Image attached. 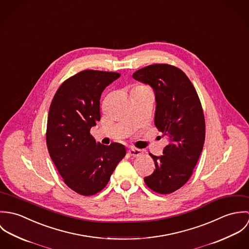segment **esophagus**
<instances>
[{"label":"esophagus","instance_id":"34e87169","mask_svg":"<svg viewBox=\"0 0 249 249\" xmlns=\"http://www.w3.org/2000/svg\"><path fill=\"white\" fill-rule=\"evenodd\" d=\"M127 152L131 156H138V155H140L142 153V150L138 149V148H135V147H129Z\"/></svg>","mask_w":249,"mask_h":249}]
</instances>
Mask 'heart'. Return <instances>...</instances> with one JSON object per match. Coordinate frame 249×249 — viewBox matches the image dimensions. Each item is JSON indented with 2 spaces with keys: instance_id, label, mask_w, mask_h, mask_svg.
Here are the masks:
<instances>
[{
  "instance_id": "b5f03b06",
  "label": "heart",
  "mask_w": 249,
  "mask_h": 249,
  "mask_svg": "<svg viewBox=\"0 0 249 249\" xmlns=\"http://www.w3.org/2000/svg\"><path fill=\"white\" fill-rule=\"evenodd\" d=\"M144 89H146V88L143 86H137L134 88V90H144Z\"/></svg>"
}]
</instances>
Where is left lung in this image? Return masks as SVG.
<instances>
[{"label": "left lung", "instance_id": "obj_1", "mask_svg": "<svg viewBox=\"0 0 249 249\" xmlns=\"http://www.w3.org/2000/svg\"><path fill=\"white\" fill-rule=\"evenodd\" d=\"M132 76L153 89L154 124L169 139L163 155L149 153L155 170L143 180L158 194L174 193L191 178L203 148L205 121L200 101L188 76L175 66L153 64Z\"/></svg>", "mask_w": 249, "mask_h": 249}]
</instances>
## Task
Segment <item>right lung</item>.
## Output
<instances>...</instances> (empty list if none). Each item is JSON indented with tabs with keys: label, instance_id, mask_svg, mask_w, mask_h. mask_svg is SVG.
I'll use <instances>...</instances> for the list:
<instances>
[{
	"label": "right lung",
	"instance_id": "add662e5",
	"mask_svg": "<svg viewBox=\"0 0 249 249\" xmlns=\"http://www.w3.org/2000/svg\"><path fill=\"white\" fill-rule=\"evenodd\" d=\"M120 75L79 71L60 85L50 107L46 134L50 156L65 184L82 196L101 192L125 155L124 144L105 145L90 134L101 120L102 93Z\"/></svg>",
	"mask_w": 249,
	"mask_h": 249
}]
</instances>
